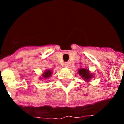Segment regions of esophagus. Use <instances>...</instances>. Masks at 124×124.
<instances>
[{
    "label": "esophagus",
    "mask_w": 124,
    "mask_h": 124,
    "mask_svg": "<svg viewBox=\"0 0 124 124\" xmlns=\"http://www.w3.org/2000/svg\"><path fill=\"white\" fill-rule=\"evenodd\" d=\"M68 66H69V63H68V62H65V64H64V67L68 68Z\"/></svg>",
    "instance_id": "obj_1"
}]
</instances>
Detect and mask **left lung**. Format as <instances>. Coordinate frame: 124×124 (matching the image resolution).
I'll return each instance as SVG.
<instances>
[{
  "label": "left lung",
  "instance_id": "8db88e82",
  "mask_svg": "<svg viewBox=\"0 0 124 124\" xmlns=\"http://www.w3.org/2000/svg\"><path fill=\"white\" fill-rule=\"evenodd\" d=\"M78 74L82 77L83 79L86 82H89L93 77V74L91 73L88 70L84 69V68L80 69L78 70Z\"/></svg>",
  "mask_w": 124,
  "mask_h": 124
}]
</instances>
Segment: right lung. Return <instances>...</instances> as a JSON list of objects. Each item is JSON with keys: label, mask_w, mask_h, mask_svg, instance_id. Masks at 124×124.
Here are the masks:
<instances>
[{"label": "right lung", "mask_w": 124, "mask_h": 124, "mask_svg": "<svg viewBox=\"0 0 124 124\" xmlns=\"http://www.w3.org/2000/svg\"><path fill=\"white\" fill-rule=\"evenodd\" d=\"M52 75V71L50 70H47L46 71H44V73L42 74V78L44 80L47 79L49 77H50Z\"/></svg>", "instance_id": "right-lung-1"}]
</instances>
